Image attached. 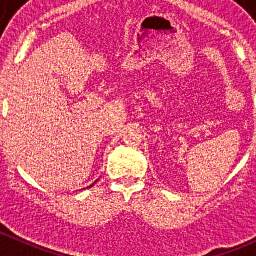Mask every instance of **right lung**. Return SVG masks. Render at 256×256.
Instances as JSON below:
<instances>
[{
    "mask_svg": "<svg viewBox=\"0 0 256 256\" xmlns=\"http://www.w3.org/2000/svg\"><path fill=\"white\" fill-rule=\"evenodd\" d=\"M92 186H89V187H92Z\"/></svg>",
    "mask_w": 256,
    "mask_h": 256,
    "instance_id": "add662e5",
    "label": "right lung"
}]
</instances>
